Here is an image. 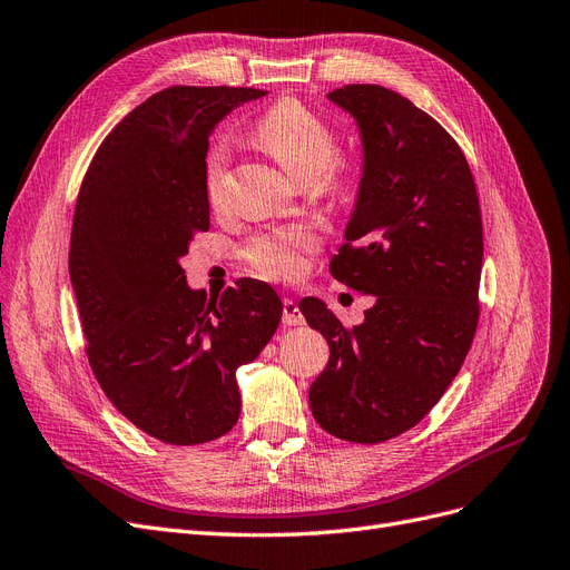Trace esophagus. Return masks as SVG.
I'll return each mask as SVG.
<instances>
[{
	"instance_id": "1",
	"label": "esophagus",
	"mask_w": 570,
	"mask_h": 570,
	"mask_svg": "<svg viewBox=\"0 0 570 570\" xmlns=\"http://www.w3.org/2000/svg\"><path fill=\"white\" fill-rule=\"evenodd\" d=\"M282 324L284 326H301V324H305V317H303V312H301V307L293 303L291 298H284V303H282Z\"/></svg>"
}]
</instances>
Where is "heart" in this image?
<instances>
[{
	"label": "heart",
	"mask_w": 570,
	"mask_h": 570,
	"mask_svg": "<svg viewBox=\"0 0 570 570\" xmlns=\"http://www.w3.org/2000/svg\"><path fill=\"white\" fill-rule=\"evenodd\" d=\"M253 138L293 180L312 183L326 199H343L354 187V168L338 155L333 126L296 98H282L267 108L253 124ZM227 157L225 142L210 145L204 157V187L214 206L223 202ZM317 244L307 225H284L253 235L242 256L263 277L293 282L307 269Z\"/></svg>",
	"instance_id": "obj_1"
}]
</instances>
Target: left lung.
Segmentation results:
<instances>
[{
	"instance_id": "1",
	"label": "left lung",
	"mask_w": 570,
	"mask_h": 570,
	"mask_svg": "<svg viewBox=\"0 0 570 570\" xmlns=\"http://www.w3.org/2000/svg\"><path fill=\"white\" fill-rule=\"evenodd\" d=\"M328 98L356 119L364 145L360 195L328 267L375 305L345 328L322 301H301L331 350L309 409L328 434L381 444L432 411L470 352L481 208L460 145L409 98L377 83H347Z\"/></svg>"
}]
</instances>
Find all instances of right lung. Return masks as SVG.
Listing matches in <instances>:
<instances>
[{
  "mask_svg": "<svg viewBox=\"0 0 570 570\" xmlns=\"http://www.w3.org/2000/svg\"><path fill=\"white\" fill-rule=\"evenodd\" d=\"M265 94L171 87L150 96L100 142L79 187L70 282L89 364L115 409L164 444H206L235 428V373L282 320L269 284L239 279L210 301L187 286L180 265L208 229V134Z\"/></svg>",
  "mask_w": 570,
  "mask_h": 570,
  "instance_id": "1",
  "label": "right lung"
}]
</instances>
